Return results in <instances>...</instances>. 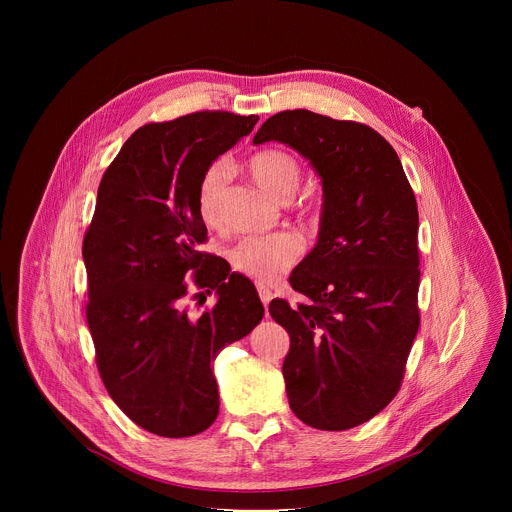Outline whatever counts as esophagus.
Segmentation results:
<instances>
[{"label":"esophagus","mask_w":512,"mask_h":512,"mask_svg":"<svg viewBox=\"0 0 512 512\" xmlns=\"http://www.w3.org/2000/svg\"><path fill=\"white\" fill-rule=\"evenodd\" d=\"M257 291H259V298H261V302H263V306H265V310H267V304H269L271 298H273V291H271L267 285H263V283H257Z\"/></svg>","instance_id":"esophagus-1"}]
</instances>
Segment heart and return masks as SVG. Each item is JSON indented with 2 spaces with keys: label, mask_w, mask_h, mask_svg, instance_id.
Segmentation results:
<instances>
[{
  "label": "heart",
  "mask_w": 512,
  "mask_h": 512,
  "mask_svg": "<svg viewBox=\"0 0 512 512\" xmlns=\"http://www.w3.org/2000/svg\"><path fill=\"white\" fill-rule=\"evenodd\" d=\"M249 172L257 186L271 198L287 202L296 194L302 178L300 162L281 150H263L249 160ZM231 168L225 160L210 164L196 188V206L202 221L210 227L218 225L221 198L229 182ZM304 251L300 235L281 231L273 235H251L241 239L231 251L233 267L261 283L275 281L283 271L294 265Z\"/></svg>",
  "instance_id": "b5f03b06"
}]
</instances>
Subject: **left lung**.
Wrapping results in <instances>:
<instances>
[{"label": "left lung", "instance_id": "8db88e82", "mask_svg": "<svg viewBox=\"0 0 512 512\" xmlns=\"http://www.w3.org/2000/svg\"><path fill=\"white\" fill-rule=\"evenodd\" d=\"M279 141L322 180L316 247L289 283L308 298L269 304L289 334V407L324 431L356 427L397 395L419 328V214L391 143L369 125L308 109L269 117L253 143Z\"/></svg>", "mask_w": 512, "mask_h": 512}]
</instances>
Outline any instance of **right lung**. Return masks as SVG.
Returning <instances> with one entry per match:
<instances>
[{
	"mask_svg": "<svg viewBox=\"0 0 512 512\" xmlns=\"http://www.w3.org/2000/svg\"><path fill=\"white\" fill-rule=\"evenodd\" d=\"M257 115L198 111L139 127L107 168L83 241L87 322L107 393L162 437L204 431L218 415L216 354L263 318L255 285L198 247L206 227L196 188L204 170L249 135ZM217 289L194 319L187 282Z\"/></svg>",
	"mask_w": 512,
	"mask_h": 512,
	"instance_id": "obj_1",
	"label": "right lung"
}]
</instances>
